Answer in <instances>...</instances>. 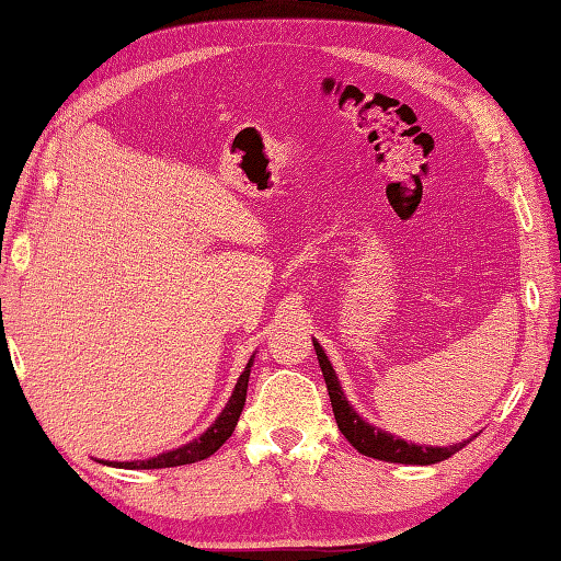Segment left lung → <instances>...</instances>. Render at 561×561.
Listing matches in <instances>:
<instances>
[{
  "instance_id": "8db88e82",
  "label": "left lung",
  "mask_w": 561,
  "mask_h": 561,
  "mask_svg": "<svg viewBox=\"0 0 561 561\" xmlns=\"http://www.w3.org/2000/svg\"><path fill=\"white\" fill-rule=\"evenodd\" d=\"M316 355H318V365H321V371L325 377V387H328V397H331L333 403V413H335V423L340 427V433L347 437V443L353 445L357 453H362L365 457H375V459H383V462H399V465H437L443 459L453 457L455 453H459L469 440L449 445V447H421V445H411L405 440H399L389 433L379 431V427H371L369 423H365L355 413L353 405L347 403L343 389H340L335 371L328 362L323 347L313 340Z\"/></svg>"
}]
</instances>
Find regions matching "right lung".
Here are the masks:
<instances>
[{"label": "right lung", "instance_id": "1", "mask_svg": "<svg viewBox=\"0 0 561 561\" xmlns=\"http://www.w3.org/2000/svg\"><path fill=\"white\" fill-rule=\"evenodd\" d=\"M250 367H252V357L248 362V367L243 375H240L236 391L230 401L226 403L224 413L218 415L216 423L208 427V431L196 437V440L186 443L180 449H172V453H162L152 459H146V462H104L108 467H121V469H162V467H182V465H194L202 462V459L211 457L218 447H221L230 435H233L240 413H243L245 397H248V379H250Z\"/></svg>", "mask_w": 561, "mask_h": 561}]
</instances>
